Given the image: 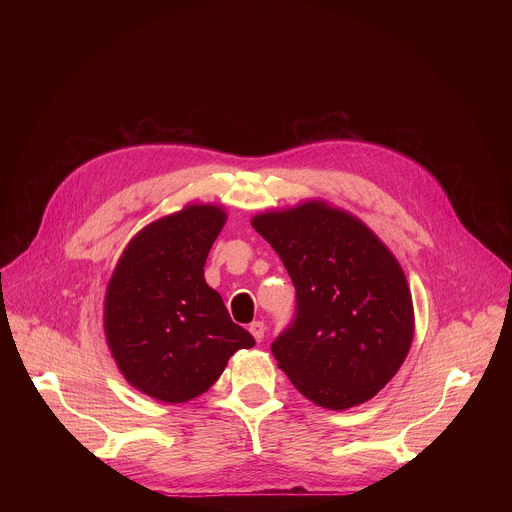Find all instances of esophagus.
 <instances>
[{
    "instance_id": "1",
    "label": "esophagus",
    "mask_w": 512,
    "mask_h": 512,
    "mask_svg": "<svg viewBox=\"0 0 512 512\" xmlns=\"http://www.w3.org/2000/svg\"><path fill=\"white\" fill-rule=\"evenodd\" d=\"M249 332L253 334V338L257 340V342H261L263 340V336H265V326H263V322H251L249 324Z\"/></svg>"
}]
</instances>
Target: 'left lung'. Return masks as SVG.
Listing matches in <instances>:
<instances>
[{
    "mask_svg": "<svg viewBox=\"0 0 512 512\" xmlns=\"http://www.w3.org/2000/svg\"><path fill=\"white\" fill-rule=\"evenodd\" d=\"M253 229L281 257L296 287V316L271 344L277 367L320 407L373 399L413 340L405 273L352 214L310 200L257 214Z\"/></svg>",
    "mask_w": 512,
    "mask_h": 512,
    "instance_id": "obj_1",
    "label": "left lung"
}]
</instances>
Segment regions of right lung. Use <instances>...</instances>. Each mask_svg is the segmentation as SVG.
Segmentation results:
<instances>
[{
  "label": "right lung",
  "mask_w": 512,
  "mask_h": 512,
  "mask_svg": "<svg viewBox=\"0 0 512 512\" xmlns=\"http://www.w3.org/2000/svg\"><path fill=\"white\" fill-rule=\"evenodd\" d=\"M225 221L214 204H188L158 218L129 241L107 285L109 350L127 383L158 401L202 395L239 348L255 344L204 281Z\"/></svg>",
  "instance_id": "right-lung-1"
}]
</instances>
